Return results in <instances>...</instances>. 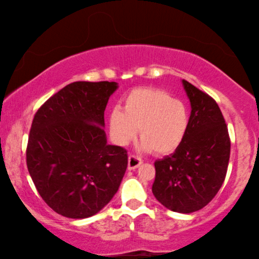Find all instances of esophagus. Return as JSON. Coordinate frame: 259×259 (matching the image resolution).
Listing matches in <instances>:
<instances>
[{"mask_svg": "<svg viewBox=\"0 0 259 259\" xmlns=\"http://www.w3.org/2000/svg\"><path fill=\"white\" fill-rule=\"evenodd\" d=\"M143 164V160L136 155H130L128 157V169H136Z\"/></svg>", "mask_w": 259, "mask_h": 259, "instance_id": "obj_1", "label": "esophagus"}]
</instances>
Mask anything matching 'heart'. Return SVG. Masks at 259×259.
<instances>
[{
	"instance_id": "b5f03b06",
	"label": "heart",
	"mask_w": 259,
	"mask_h": 259,
	"mask_svg": "<svg viewBox=\"0 0 259 259\" xmlns=\"http://www.w3.org/2000/svg\"><path fill=\"white\" fill-rule=\"evenodd\" d=\"M108 122L113 140L120 146L128 144L139 127L141 148L167 154L185 138L190 114L183 101L172 99L166 92L139 87L123 97L122 109H113Z\"/></svg>"
}]
</instances>
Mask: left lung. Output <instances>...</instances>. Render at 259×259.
Listing matches in <instances>:
<instances>
[{"instance_id": "1", "label": "left lung", "mask_w": 259, "mask_h": 259, "mask_svg": "<svg viewBox=\"0 0 259 259\" xmlns=\"http://www.w3.org/2000/svg\"><path fill=\"white\" fill-rule=\"evenodd\" d=\"M182 82L191 104L189 128L175 153L154 162L152 192L168 210L191 213L206 206L222 187L231 143L217 102L186 80Z\"/></svg>"}]
</instances>
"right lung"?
<instances>
[{
  "mask_svg": "<svg viewBox=\"0 0 259 259\" xmlns=\"http://www.w3.org/2000/svg\"><path fill=\"white\" fill-rule=\"evenodd\" d=\"M116 82L76 81L49 98L34 116L27 167L56 213L82 219L107 205L125 176L127 151L107 144L104 112Z\"/></svg>",
  "mask_w": 259,
  "mask_h": 259,
  "instance_id": "add662e5",
  "label": "right lung"
}]
</instances>
